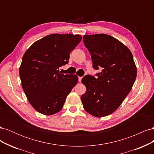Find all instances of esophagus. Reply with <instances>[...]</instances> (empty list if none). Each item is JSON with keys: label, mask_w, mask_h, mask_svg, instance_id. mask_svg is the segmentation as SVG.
Listing matches in <instances>:
<instances>
[{"label": "esophagus", "mask_w": 154, "mask_h": 154, "mask_svg": "<svg viewBox=\"0 0 154 154\" xmlns=\"http://www.w3.org/2000/svg\"><path fill=\"white\" fill-rule=\"evenodd\" d=\"M82 80V77H78V81L79 82H81Z\"/></svg>", "instance_id": "esophagus-1"}]
</instances>
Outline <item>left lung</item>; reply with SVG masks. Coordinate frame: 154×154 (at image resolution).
<instances>
[{"instance_id":"1","label":"left lung","mask_w":154,"mask_h":154,"mask_svg":"<svg viewBox=\"0 0 154 154\" xmlns=\"http://www.w3.org/2000/svg\"><path fill=\"white\" fill-rule=\"evenodd\" d=\"M83 39L91 53L93 68H101V72L96 74V78H83L86 92L81 100L88 113L105 117L113 113L131 91L137 68L128 48L112 36L85 35Z\"/></svg>"}]
</instances>
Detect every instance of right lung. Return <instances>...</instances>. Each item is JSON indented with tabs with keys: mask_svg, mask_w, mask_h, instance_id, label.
Returning a JSON list of instances; mask_svg holds the SVG:
<instances>
[{
	"mask_svg": "<svg viewBox=\"0 0 154 154\" xmlns=\"http://www.w3.org/2000/svg\"><path fill=\"white\" fill-rule=\"evenodd\" d=\"M81 40L79 35L51 34L25 52L19 68L22 87L37 112L49 116L62 110L78 77L61 74L58 69L68 63L70 53Z\"/></svg>",
	"mask_w": 154,
	"mask_h": 154,
	"instance_id": "add662e5",
	"label": "right lung"
}]
</instances>
